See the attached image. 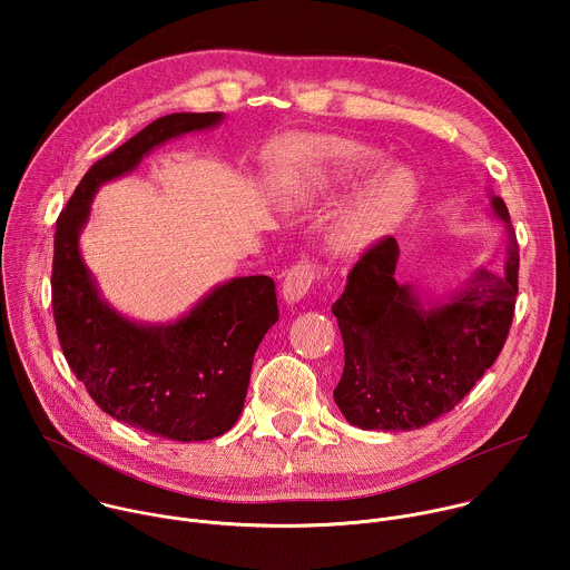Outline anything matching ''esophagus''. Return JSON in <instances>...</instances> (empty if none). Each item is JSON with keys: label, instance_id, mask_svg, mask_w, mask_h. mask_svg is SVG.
Instances as JSON below:
<instances>
[{"label": "esophagus", "instance_id": "esophagus-1", "mask_svg": "<svg viewBox=\"0 0 570 570\" xmlns=\"http://www.w3.org/2000/svg\"><path fill=\"white\" fill-rule=\"evenodd\" d=\"M315 277H317V266H315L313 259H302V262L293 264V266L286 271L284 284H282V295H284V299H286L288 304L299 302V299L308 293V288H311V284L315 282Z\"/></svg>", "mask_w": 570, "mask_h": 570}]
</instances>
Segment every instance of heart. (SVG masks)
<instances>
[{"label": "heart", "instance_id": "1", "mask_svg": "<svg viewBox=\"0 0 570 570\" xmlns=\"http://www.w3.org/2000/svg\"><path fill=\"white\" fill-rule=\"evenodd\" d=\"M381 161L379 153L345 139L302 141L282 155V174L275 180V194L282 205L299 207L306 200V178L338 171L347 178L363 176ZM417 200V180L403 167H390L376 174L354 203L341 214L330 234L336 255H354L372 240L401 223Z\"/></svg>", "mask_w": 570, "mask_h": 570}]
</instances>
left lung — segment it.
<instances>
[{
	"label": "left lung",
	"mask_w": 570,
	"mask_h": 570,
	"mask_svg": "<svg viewBox=\"0 0 570 570\" xmlns=\"http://www.w3.org/2000/svg\"><path fill=\"white\" fill-rule=\"evenodd\" d=\"M510 246L503 273L478 271L440 308L424 311L394 279L399 246L383 236L361 255L332 306L345 345L334 390L345 420L363 431H413L451 413L499 358L519 293V243L503 198Z\"/></svg>",
	"instance_id": "8db88e82"
}]
</instances>
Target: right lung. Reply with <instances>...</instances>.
<instances>
[{
    "mask_svg": "<svg viewBox=\"0 0 570 570\" xmlns=\"http://www.w3.org/2000/svg\"><path fill=\"white\" fill-rule=\"evenodd\" d=\"M220 112L159 117L90 167L56 220L51 308L62 354L99 409L148 435L176 442L229 431L248 394L255 352L279 320L275 282L236 277L183 320L144 327L110 308L78 253L99 185L132 171L171 137L220 121Z\"/></svg>",
    "mask_w": 570,
    "mask_h": 570,
    "instance_id": "right-lung-1",
    "label": "right lung"
}]
</instances>
